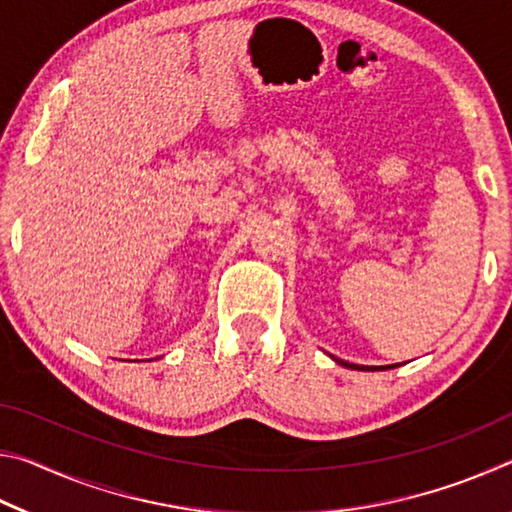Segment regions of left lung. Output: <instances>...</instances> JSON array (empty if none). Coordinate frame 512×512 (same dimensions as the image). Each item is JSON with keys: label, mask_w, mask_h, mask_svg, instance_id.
Instances as JSON below:
<instances>
[{"label": "left lung", "mask_w": 512, "mask_h": 512, "mask_svg": "<svg viewBox=\"0 0 512 512\" xmlns=\"http://www.w3.org/2000/svg\"><path fill=\"white\" fill-rule=\"evenodd\" d=\"M336 363H341V366H345V368H352V370H386V368H395V366H381V368H375V366H354V363H348V361H343V359H334Z\"/></svg>", "instance_id": "left-lung-1"}]
</instances>
